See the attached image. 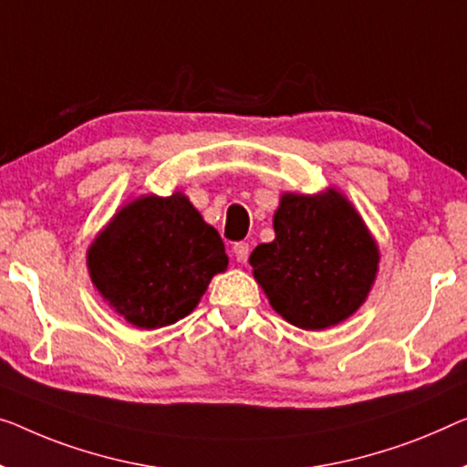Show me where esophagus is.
I'll list each match as a JSON object with an SVG mask.
<instances>
[{
	"mask_svg": "<svg viewBox=\"0 0 467 467\" xmlns=\"http://www.w3.org/2000/svg\"><path fill=\"white\" fill-rule=\"evenodd\" d=\"M233 254H234V257H236V262L245 264V262H247V257H249V243H245V241L234 243Z\"/></svg>",
	"mask_w": 467,
	"mask_h": 467,
	"instance_id": "1",
	"label": "esophagus"
}]
</instances>
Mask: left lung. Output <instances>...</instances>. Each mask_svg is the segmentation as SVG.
Returning a JSON list of instances; mask_svg holds the SVG:
<instances>
[{"label":"left lung","mask_w":467,"mask_h":467,"mask_svg":"<svg viewBox=\"0 0 467 467\" xmlns=\"http://www.w3.org/2000/svg\"><path fill=\"white\" fill-rule=\"evenodd\" d=\"M275 241L257 245L249 264L273 308L306 331H323L365 304L379 270V247L346 194L283 192Z\"/></svg>","instance_id":"obj_1"}]
</instances>
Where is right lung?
I'll use <instances>...</instances> for the list:
<instances>
[{"mask_svg":"<svg viewBox=\"0 0 467 467\" xmlns=\"http://www.w3.org/2000/svg\"><path fill=\"white\" fill-rule=\"evenodd\" d=\"M86 257L96 291L136 329H159L191 315L212 278L228 268L218 231L178 191L121 205Z\"/></svg>","mask_w":467,"mask_h":467,"instance_id":"add662e5","label":"right lung"}]
</instances>
